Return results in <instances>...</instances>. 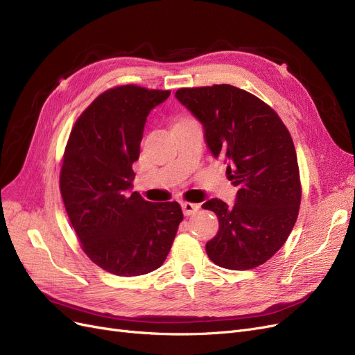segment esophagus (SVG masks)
I'll return each instance as SVG.
<instances>
[{"instance_id": "1", "label": "esophagus", "mask_w": 355, "mask_h": 355, "mask_svg": "<svg viewBox=\"0 0 355 355\" xmlns=\"http://www.w3.org/2000/svg\"><path fill=\"white\" fill-rule=\"evenodd\" d=\"M180 206H182V210H184V214H187V216H191V214H194L200 210V204H196V202L184 201Z\"/></svg>"}]
</instances>
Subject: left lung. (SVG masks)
<instances>
[{"instance_id": "8db88e82", "label": "left lung", "mask_w": 355, "mask_h": 355, "mask_svg": "<svg viewBox=\"0 0 355 355\" xmlns=\"http://www.w3.org/2000/svg\"><path fill=\"white\" fill-rule=\"evenodd\" d=\"M176 98L198 118L211 154L225 158L239 188L232 207L218 198L202 204L219 219L207 256L234 271L265 263L292 232L302 197L292 136L270 105L230 84L179 89Z\"/></svg>"}]
</instances>
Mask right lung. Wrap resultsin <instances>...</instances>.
<instances>
[{
  "instance_id": "add662e5",
  "label": "right lung",
  "mask_w": 355,
  "mask_h": 355,
  "mask_svg": "<svg viewBox=\"0 0 355 355\" xmlns=\"http://www.w3.org/2000/svg\"><path fill=\"white\" fill-rule=\"evenodd\" d=\"M170 90L116 85L75 121L63 153L60 194L81 249L120 277L163 265L184 219L179 202H149L132 188L146 116Z\"/></svg>"
}]
</instances>
